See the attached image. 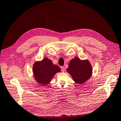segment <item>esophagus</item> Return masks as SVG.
<instances>
[{"instance_id":"1","label":"esophagus","mask_w":121,"mask_h":121,"mask_svg":"<svg viewBox=\"0 0 121 121\" xmlns=\"http://www.w3.org/2000/svg\"><path fill=\"white\" fill-rule=\"evenodd\" d=\"M60 68H61V72H65V67H63V66H61L60 67Z\"/></svg>"}]
</instances>
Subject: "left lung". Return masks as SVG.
I'll return each instance as SVG.
<instances>
[{
	"mask_svg": "<svg viewBox=\"0 0 121 121\" xmlns=\"http://www.w3.org/2000/svg\"><path fill=\"white\" fill-rule=\"evenodd\" d=\"M67 72L77 84H83L92 75V67L88 60H81L77 57L69 61Z\"/></svg>",
	"mask_w": 121,
	"mask_h": 121,
	"instance_id": "left-lung-1",
	"label": "left lung"
}]
</instances>
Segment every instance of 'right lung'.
<instances>
[{
    "label": "right lung",
    "mask_w": 121,
    "mask_h": 121,
    "mask_svg": "<svg viewBox=\"0 0 121 121\" xmlns=\"http://www.w3.org/2000/svg\"><path fill=\"white\" fill-rule=\"evenodd\" d=\"M61 71L57 65L53 64L50 59L46 57L40 61H35L33 65V72L36 81L42 86L51 82L57 73Z\"/></svg>",
    "instance_id": "add662e5"
}]
</instances>
